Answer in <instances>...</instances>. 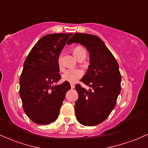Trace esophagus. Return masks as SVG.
I'll return each mask as SVG.
<instances>
[{
  "label": "esophagus",
  "instance_id": "esophagus-1",
  "mask_svg": "<svg viewBox=\"0 0 148 148\" xmlns=\"http://www.w3.org/2000/svg\"><path fill=\"white\" fill-rule=\"evenodd\" d=\"M70 86H71V88H72V89H73V88H74V87H75V86H74V85L72 84H71Z\"/></svg>",
  "mask_w": 148,
  "mask_h": 148
}]
</instances>
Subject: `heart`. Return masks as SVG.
Masks as SVG:
<instances>
[{
    "label": "heart",
    "mask_w": 148,
    "mask_h": 148,
    "mask_svg": "<svg viewBox=\"0 0 148 148\" xmlns=\"http://www.w3.org/2000/svg\"><path fill=\"white\" fill-rule=\"evenodd\" d=\"M85 51V50L82 47H76L73 50V54H74V57H76L80 53ZM58 65L60 68H62V65H61V59L60 58H58ZM83 75V71L79 69H67L64 72L62 75V80L64 81H67V82L72 83L74 84L75 83L79 78H81Z\"/></svg>",
    "instance_id": "obj_1"
}]
</instances>
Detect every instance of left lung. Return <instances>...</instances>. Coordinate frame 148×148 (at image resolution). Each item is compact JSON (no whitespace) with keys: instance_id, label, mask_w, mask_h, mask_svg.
<instances>
[{"instance_id":"left-lung-1","label":"left lung","mask_w":148,"mask_h":148,"mask_svg":"<svg viewBox=\"0 0 148 148\" xmlns=\"http://www.w3.org/2000/svg\"><path fill=\"white\" fill-rule=\"evenodd\" d=\"M79 43L89 52L90 64L81 81L90 87L88 90L75 86L79 98L75 103L78 122L85 126H95L104 121L113 111L121 90V74L113 54L99 37L75 33L67 45Z\"/></svg>"}]
</instances>
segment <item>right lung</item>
Returning a JSON list of instances; mask_svg holds the SVG:
<instances>
[{"label":"right lung","instance_id":"right-lung-1","mask_svg":"<svg viewBox=\"0 0 148 148\" xmlns=\"http://www.w3.org/2000/svg\"><path fill=\"white\" fill-rule=\"evenodd\" d=\"M72 33H54L42 37L23 63L19 80V95L25 114L38 125H49L58 118L67 92V81L61 79L58 58Z\"/></svg>","mask_w":148,"mask_h":148}]
</instances>
